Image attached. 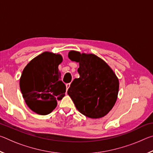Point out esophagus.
Instances as JSON below:
<instances>
[{
  "label": "esophagus",
  "instance_id": "1",
  "mask_svg": "<svg viewBox=\"0 0 153 153\" xmlns=\"http://www.w3.org/2000/svg\"><path fill=\"white\" fill-rule=\"evenodd\" d=\"M65 86H66V91H67V90H68V89H69V88L70 87V84H65Z\"/></svg>",
  "mask_w": 153,
  "mask_h": 153
}]
</instances>
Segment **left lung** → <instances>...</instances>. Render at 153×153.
Instances as JSON below:
<instances>
[{"label":"left lung","instance_id":"1","mask_svg":"<svg viewBox=\"0 0 153 153\" xmlns=\"http://www.w3.org/2000/svg\"><path fill=\"white\" fill-rule=\"evenodd\" d=\"M68 56L79 63V77L71 82L67 94L84 115L93 119L104 117L117 100V76L102 59L93 54L71 51Z\"/></svg>","mask_w":153,"mask_h":153}]
</instances>
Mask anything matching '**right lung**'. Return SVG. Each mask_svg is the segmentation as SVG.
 Listing matches in <instances>:
<instances>
[{"label":"right lung","mask_w":153,"mask_h":153,"mask_svg":"<svg viewBox=\"0 0 153 153\" xmlns=\"http://www.w3.org/2000/svg\"><path fill=\"white\" fill-rule=\"evenodd\" d=\"M62 61L60 55L45 52L33 59L23 71L20 89L25 103L33 112L48 115L65 96L66 87L58 69Z\"/></svg>","instance_id":"add662e5"}]
</instances>
